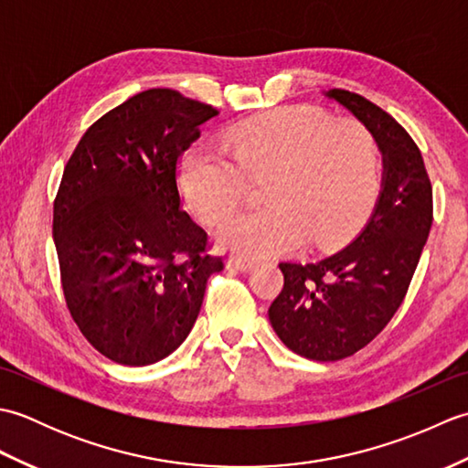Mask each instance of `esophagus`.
<instances>
[{"mask_svg": "<svg viewBox=\"0 0 468 468\" xmlns=\"http://www.w3.org/2000/svg\"><path fill=\"white\" fill-rule=\"evenodd\" d=\"M229 267H233L237 271H250L255 267V261L245 260V257H231V260H229Z\"/></svg>", "mask_w": 468, "mask_h": 468, "instance_id": "esophagus-1", "label": "esophagus"}]
</instances>
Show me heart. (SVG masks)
<instances>
[{
	"label": "heart",
	"instance_id": "heart-1",
	"mask_svg": "<svg viewBox=\"0 0 468 468\" xmlns=\"http://www.w3.org/2000/svg\"><path fill=\"white\" fill-rule=\"evenodd\" d=\"M225 153L193 146L178 163V185L195 211L215 223L241 203L245 175L263 176L270 203L229 217L217 229L227 250L247 257L275 255L305 235L337 239L378 188V154L367 128L310 106L282 108L229 128Z\"/></svg>",
	"mask_w": 468,
	"mask_h": 468
}]
</instances>
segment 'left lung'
<instances>
[{"mask_svg": "<svg viewBox=\"0 0 468 468\" xmlns=\"http://www.w3.org/2000/svg\"><path fill=\"white\" fill-rule=\"evenodd\" d=\"M382 153V188L356 239L312 263H280L283 290L270 305L280 340L307 360L362 350L399 312L432 225V185L410 134L364 96L332 88Z\"/></svg>", "mask_w": 468, "mask_h": 468, "instance_id": "8db88e82", "label": "left lung"}]
</instances>
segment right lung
I'll list each match as a JSON object with an SVG mask.
<instances>
[{
    "label": "right lung",
    "mask_w": 468,
    "mask_h": 468,
    "mask_svg": "<svg viewBox=\"0 0 468 468\" xmlns=\"http://www.w3.org/2000/svg\"><path fill=\"white\" fill-rule=\"evenodd\" d=\"M217 114L171 88L138 92L88 128L64 168L52 229L66 305L116 364L173 354L225 267L176 186L178 158Z\"/></svg>",
    "instance_id": "obj_1"
}]
</instances>
